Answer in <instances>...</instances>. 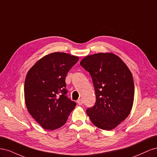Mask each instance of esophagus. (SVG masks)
<instances>
[{
	"instance_id": "34e87169",
	"label": "esophagus",
	"mask_w": 157,
	"mask_h": 157,
	"mask_svg": "<svg viewBox=\"0 0 157 157\" xmlns=\"http://www.w3.org/2000/svg\"><path fill=\"white\" fill-rule=\"evenodd\" d=\"M77 103L78 104V105H82V104H83V100H82V99H78V100H77Z\"/></svg>"
}]
</instances>
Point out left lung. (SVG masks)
Returning a JSON list of instances; mask_svg holds the SVG:
<instances>
[{
  "label": "left lung",
  "mask_w": 157,
  "mask_h": 157,
  "mask_svg": "<svg viewBox=\"0 0 157 157\" xmlns=\"http://www.w3.org/2000/svg\"><path fill=\"white\" fill-rule=\"evenodd\" d=\"M80 64L91 75L96 92V103L87 109V115L96 127L104 130L114 129L132 110L134 98L132 73L113 53L87 56Z\"/></svg>",
  "instance_id": "8db88e82"
}]
</instances>
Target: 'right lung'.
I'll return each mask as SVG.
<instances>
[{
  "label": "right lung",
  "instance_id": "1",
  "mask_svg": "<svg viewBox=\"0 0 157 157\" xmlns=\"http://www.w3.org/2000/svg\"><path fill=\"white\" fill-rule=\"evenodd\" d=\"M78 57L63 52L44 56L29 70L24 85L28 112L46 130L65 124L76 103L67 98L65 77Z\"/></svg>",
  "mask_w": 157,
  "mask_h": 157
}]
</instances>
